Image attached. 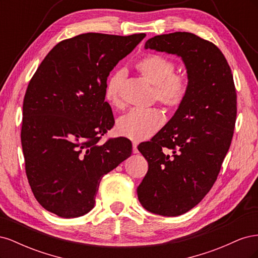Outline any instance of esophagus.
Segmentation results:
<instances>
[{"label": "esophagus", "mask_w": 258, "mask_h": 258, "mask_svg": "<svg viewBox=\"0 0 258 258\" xmlns=\"http://www.w3.org/2000/svg\"><path fill=\"white\" fill-rule=\"evenodd\" d=\"M132 151H134V154L139 153V151H138V142H132Z\"/></svg>", "instance_id": "esophagus-1"}]
</instances>
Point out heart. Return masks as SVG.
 Wrapping results in <instances>:
<instances>
[{"mask_svg": "<svg viewBox=\"0 0 258 258\" xmlns=\"http://www.w3.org/2000/svg\"><path fill=\"white\" fill-rule=\"evenodd\" d=\"M137 71L154 86V98L168 108L181 106L188 92V79L183 74H174L172 60L160 54H147L136 64ZM124 79L122 70L115 71L104 86V99L112 106L121 104L120 89ZM166 117L157 107L146 110H130L116 120V130L122 137L134 141H143L154 136Z\"/></svg>", "mask_w": 258, "mask_h": 258, "instance_id": "1", "label": "heart"}]
</instances>
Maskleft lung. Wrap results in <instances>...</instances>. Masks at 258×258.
Here are the masks:
<instances>
[{
  "label": "left lung",
  "mask_w": 258,
  "mask_h": 258,
  "mask_svg": "<svg viewBox=\"0 0 258 258\" xmlns=\"http://www.w3.org/2000/svg\"><path fill=\"white\" fill-rule=\"evenodd\" d=\"M144 48L181 58L188 79L172 118L138 146L148 162L137 189L140 204L154 214L178 216L205 198L220 173L235 129L236 88L222 51L192 33L156 35Z\"/></svg>",
  "instance_id": "left-lung-1"
}]
</instances>
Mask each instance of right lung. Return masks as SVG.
I'll use <instances>...</instances> for the list:
<instances>
[{"label":"right lung","instance_id":"1","mask_svg":"<svg viewBox=\"0 0 258 258\" xmlns=\"http://www.w3.org/2000/svg\"><path fill=\"white\" fill-rule=\"evenodd\" d=\"M145 36L85 33L64 40L30 81L21 145L31 189L49 212L63 218L88 213L101 178L131 155L126 138L99 143L114 124L104 86L114 67Z\"/></svg>","mask_w":258,"mask_h":258}]
</instances>
